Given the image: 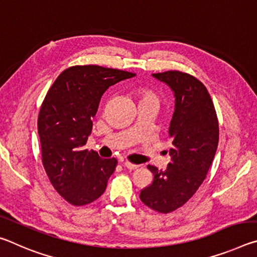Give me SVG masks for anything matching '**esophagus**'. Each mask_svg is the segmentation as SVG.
I'll list each match as a JSON object with an SVG mask.
<instances>
[{"instance_id":"obj_1","label":"esophagus","mask_w":257,"mask_h":257,"mask_svg":"<svg viewBox=\"0 0 257 257\" xmlns=\"http://www.w3.org/2000/svg\"><path fill=\"white\" fill-rule=\"evenodd\" d=\"M123 165L127 169H129V170H135V169H137L138 168V165L137 164H134V163H132V162H129V161H125V162L123 163Z\"/></svg>"}]
</instances>
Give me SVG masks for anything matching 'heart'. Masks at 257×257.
<instances>
[{"mask_svg": "<svg viewBox=\"0 0 257 257\" xmlns=\"http://www.w3.org/2000/svg\"><path fill=\"white\" fill-rule=\"evenodd\" d=\"M137 95L141 97V101L143 99H152V101H158L155 93L149 87H139L137 89Z\"/></svg>", "mask_w": 257, "mask_h": 257, "instance_id": "obj_1", "label": "heart"}]
</instances>
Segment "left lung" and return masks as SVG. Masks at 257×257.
Returning <instances> with one entry per match:
<instances>
[{
	"label": "left lung",
	"instance_id": "1",
	"mask_svg": "<svg viewBox=\"0 0 257 257\" xmlns=\"http://www.w3.org/2000/svg\"><path fill=\"white\" fill-rule=\"evenodd\" d=\"M175 92L169 138L172 156L164 171L147 165L153 181L141 190V201L159 213H170L189 201L206 175L219 143V121L206 87L197 78L179 70L153 73Z\"/></svg>",
	"mask_w": 257,
	"mask_h": 257
}]
</instances>
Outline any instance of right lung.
Segmentation results:
<instances>
[{
    "label": "right lung",
    "mask_w": 257,
    "mask_h": 257,
    "mask_svg": "<svg viewBox=\"0 0 257 257\" xmlns=\"http://www.w3.org/2000/svg\"><path fill=\"white\" fill-rule=\"evenodd\" d=\"M136 73L101 66H73L60 73L38 114L42 162L54 189L75 206L89 204L105 191L118 163L85 150L102 95Z\"/></svg>",
    "instance_id": "1"
}]
</instances>
